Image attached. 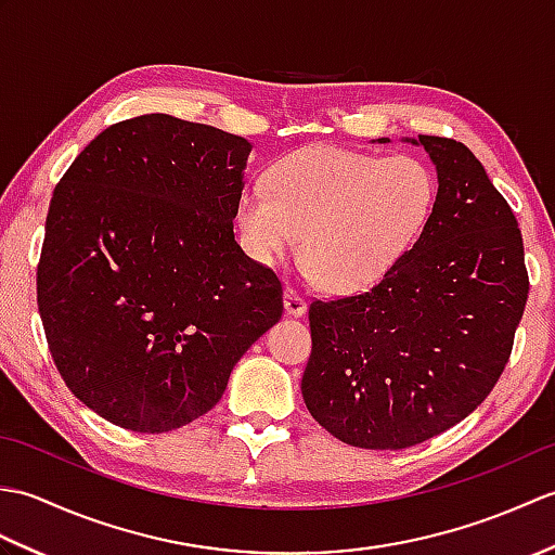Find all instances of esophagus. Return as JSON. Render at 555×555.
<instances>
[{
    "mask_svg": "<svg viewBox=\"0 0 555 555\" xmlns=\"http://www.w3.org/2000/svg\"><path fill=\"white\" fill-rule=\"evenodd\" d=\"M284 302H286V312L293 314V317H300V314L308 312V300H305L296 288H291V286L286 288Z\"/></svg>",
    "mask_w": 555,
    "mask_h": 555,
    "instance_id": "esophagus-1",
    "label": "esophagus"
}]
</instances>
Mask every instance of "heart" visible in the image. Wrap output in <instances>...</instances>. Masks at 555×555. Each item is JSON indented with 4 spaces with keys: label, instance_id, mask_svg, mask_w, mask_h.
Returning a JSON list of instances; mask_svg holds the SVG:
<instances>
[{
    "label": "heart",
    "instance_id": "heart-1",
    "mask_svg": "<svg viewBox=\"0 0 555 555\" xmlns=\"http://www.w3.org/2000/svg\"><path fill=\"white\" fill-rule=\"evenodd\" d=\"M264 188L238 197L245 250L276 264L302 233L305 269L338 293L374 286L403 259L434 215L439 181L415 155L382 157L336 145L271 164Z\"/></svg>",
    "mask_w": 555,
    "mask_h": 555
}]
</instances>
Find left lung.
<instances>
[{"mask_svg": "<svg viewBox=\"0 0 555 555\" xmlns=\"http://www.w3.org/2000/svg\"><path fill=\"white\" fill-rule=\"evenodd\" d=\"M412 143L439 176L427 229L370 291L310 305L305 405L372 451L427 441L491 393L529 293L522 233L481 162L453 138Z\"/></svg>", "mask_w": 555, "mask_h": 555, "instance_id": "left-lung-1", "label": "left lung"}]
</instances>
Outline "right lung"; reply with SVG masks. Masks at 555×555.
Segmentation results:
<instances>
[{
    "instance_id": "1",
    "label": "right lung",
    "mask_w": 555,
    "mask_h": 555,
    "mask_svg": "<svg viewBox=\"0 0 555 555\" xmlns=\"http://www.w3.org/2000/svg\"><path fill=\"white\" fill-rule=\"evenodd\" d=\"M250 143L143 114L90 140L56 183L38 310L68 391L116 427L205 415L284 314L269 267L233 238Z\"/></svg>"
}]
</instances>
